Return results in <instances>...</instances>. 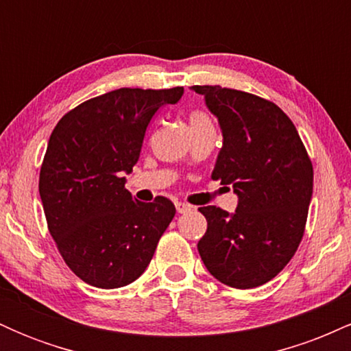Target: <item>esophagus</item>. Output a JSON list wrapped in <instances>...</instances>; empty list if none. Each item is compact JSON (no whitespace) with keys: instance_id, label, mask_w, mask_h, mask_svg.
<instances>
[{"instance_id":"obj_1","label":"esophagus","mask_w":351,"mask_h":351,"mask_svg":"<svg viewBox=\"0 0 351 351\" xmlns=\"http://www.w3.org/2000/svg\"><path fill=\"white\" fill-rule=\"evenodd\" d=\"M175 206H176V211H178L180 215H183V213L191 211V206H189V204H186V203H176Z\"/></svg>"}]
</instances>
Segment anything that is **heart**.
Returning <instances> with one entry per match:
<instances>
[{
	"label": "heart",
	"instance_id": "obj_1",
	"mask_svg": "<svg viewBox=\"0 0 351 351\" xmlns=\"http://www.w3.org/2000/svg\"><path fill=\"white\" fill-rule=\"evenodd\" d=\"M189 127H191V132L201 130V128H206V127H213L211 119L201 110H195L189 114Z\"/></svg>",
	"mask_w": 351,
	"mask_h": 351
}]
</instances>
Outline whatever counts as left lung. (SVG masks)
Returning a JSON list of instances; mask_svg holds the SVG:
<instances>
[{"label":"left lung","instance_id":"obj_1","mask_svg":"<svg viewBox=\"0 0 351 351\" xmlns=\"http://www.w3.org/2000/svg\"><path fill=\"white\" fill-rule=\"evenodd\" d=\"M191 90L203 95L223 134L211 178L237 195L234 213L199 208L208 221L199 256L229 287H259L299 247L312 199V162L295 125L276 104L219 86Z\"/></svg>","mask_w":351,"mask_h":351}]
</instances>
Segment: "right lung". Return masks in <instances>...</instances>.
Masks as SVG:
<instances>
[{"mask_svg":"<svg viewBox=\"0 0 351 351\" xmlns=\"http://www.w3.org/2000/svg\"><path fill=\"white\" fill-rule=\"evenodd\" d=\"M183 87L117 88L67 112L52 130L39 175L47 228L79 279L99 289L132 284L150 264L176 209L125 189L148 123Z\"/></svg>","mask_w":351,"mask_h":351,"instance_id":"1","label":"right lung"}]
</instances>
